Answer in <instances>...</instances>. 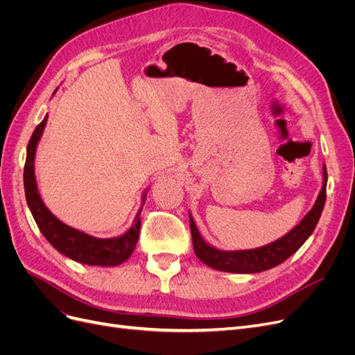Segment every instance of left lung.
<instances>
[{"mask_svg": "<svg viewBox=\"0 0 355 355\" xmlns=\"http://www.w3.org/2000/svg\"><path fill=\"white\" fill-rule=\"evenodd\" d=\"M323 187L320 194L305 218L300 220L296 227L288 231L282 239H278L270 244L257 247L250 250H220L209 244L201 237V234L194 222V218L189 211V227L192 235V244L198 259L210 268L223 272H235V274H254L283 263L290 256L295 254L300 245H302L309 235L314 232L321 211L324 209L326 202V187H327V170L323 166Z\"/></svg>", "mask_w": 355, "mask_h": 355, "instance_id": "8db88e82", "label": "left lung"}]
</instances>
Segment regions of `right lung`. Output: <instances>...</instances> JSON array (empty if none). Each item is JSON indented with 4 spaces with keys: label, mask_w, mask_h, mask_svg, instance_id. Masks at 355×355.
Wrapping results in <instances>:
<instances>
[{
    "label": "right lung",
    "mask_w": 355,
    "mask_h": 355,
    "mask_svg": "<svg viewBox=\"0 0 355 355\" xmlns=\"http://www.w3.org/2000/svg\"><path fill=\"white\" fill-rule=\"evenodd\" d=\"M47 124V115L44 116L37 128L32 133L28 149H26V163L24 168V185H25V197L28 207L34 216L41 234L44 235L47 241L55 247V249L65 254L72 261L80 263L93 265V266H116L125 262L132 256L137 239L139 231H141V210L139 209L133 225L130 230H127L123 235L112 239H96L83 231L68 227L67 223L59 220L47 207L37 187L35 179V153L40 139L44 132ZM146 192L142 196V204L145 202Z\"/></svg>",
    "instance_id": "obj_1"
}]
</instances>
